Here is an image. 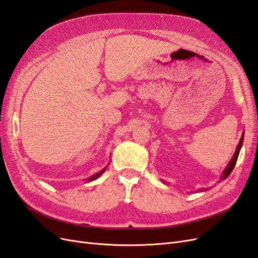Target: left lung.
Returning <instances> with one entry per match:
<instances>
[{
	"label": "left lung",
	"instance_id": "left-lung-1",
	"mask_svg": "<svg viewBox=\"0 0 258 258\" xmlns=\"http://www.w3.org/2000/svg\"><path fill=\"white\" fill-rule=\"evenodd\" d=\"M243 138H244V132H243V134H242V137H241L240 141H239V144L237 146V150H236L235 154H233V156H232V159L229 161L227 167H226L225 170H224V172L222 174V178L223 179L227 178L229 176V174L231 173V171L233 170V168H235V166H236V162H237L238 156H239V153H240V150H241V146H242V143H243Z\"/></svg>",
	"mask_w": 258,
	"mask_h": 258
}]
</instances>
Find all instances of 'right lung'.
<instances>
[{"mask_svg": "<svg viewBox=\"0 0 258 258\" xmlns=\"http://www.w3.org/2000/svg\"><path fill=\"white\" fill-rule=\"evenodd\" d=\"M106 169V168H105ZM105 169H103L102 171H100V172H98V173H96V174H93L92 176H90L89 178H88V182H91V181H93V179H96V178H98L101 174H102L104 171H105Z\"/></svg>", "mask_w": 258, "mask_h": 258, "instance_id": "right-lung-1", "label": "right lung"}]
</instances>
